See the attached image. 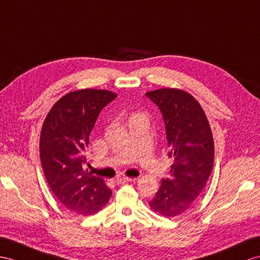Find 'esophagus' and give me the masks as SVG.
<instances>
[{
    "mask_svg": "<svg viewBox=\"0 0 260 260\" xmlns=\"http://www.w3.org/2000/svg\"><path fill=\"white\" fill-rule=\"evenodd\" d=\"M137 179H133V178H128V177H118L116 178L115 182L118 184H122V183H126V182H129V181H135Z\"/></svg>",
    "mask_w": 260,
    "mask_h": 260,
    "instance_id": "1",
    "label": "esophagus"
}]
</instances>
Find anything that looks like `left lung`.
<instances>
[{
  "mask_svg": "<svg viewBox=\"0 0 260 260\" xmlns=\"http://www.w3.org/2000/svg\"><path fill=\"white\" fill-rule=\"evenodd\" d=\"M160 109L166 124L170 178L149 202L150 209L175 217L191 208L203 191L214 164V141L202 106L181 89L162 88L146 93Z\"/></svg>",
  "mask_w": 260,
  "mask_h": 260,
  "instance_id": "1",
  "label": "left lung"
}]
</instances>
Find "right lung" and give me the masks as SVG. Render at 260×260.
Wrapping results in <instances>:
<instances>
[{"label": "right lung", "instance_id": "add662e5", "mask_svg": "<svg viewBox=\"0 0 260 260\" xmlns=\"http://www.w3.org/2000/svg\"><path fill=\"white\" fill-rule=\"evenodd\" d=\"M117 96L109 90L82 89L60 98L46 116L41 132V161L46 180L57 200L82 215L99 212L112 191L102 178L82 167L83 152L100 112Z\"/></svg>", "mask_w": 260, "mask_h": 260}]
</instances>
